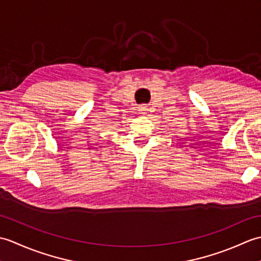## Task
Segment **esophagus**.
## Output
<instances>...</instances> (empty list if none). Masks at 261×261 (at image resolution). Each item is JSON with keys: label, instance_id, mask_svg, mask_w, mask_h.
<instances>
[{"label": "esophagus", "instance_id": "obj_1", "mask_svg": "<svg viewBox=\"0 0 261 261\" xmlns=\"http://www.w3.org/2000/svg\"><path fill=\"white\" fill-rule=\"evenodd\" d=\"M139 113H141V114H147L148 113V108L146 107V105L139 107Z\"/></svg>", "mask_w": 261, "mask_h": 261}]
</instances>
